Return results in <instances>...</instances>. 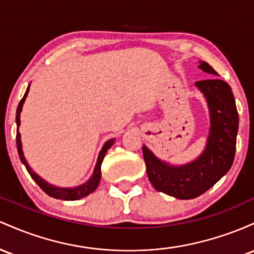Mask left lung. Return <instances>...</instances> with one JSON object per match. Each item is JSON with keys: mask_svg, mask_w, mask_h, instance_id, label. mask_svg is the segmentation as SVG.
Segmentation results:
<instances>
[{"mask_svg": "<svg viewBox=\"0 0 254 254\" xmlns=\"http://www.w3.org/2000/svg\"><path fill=\"white\" fill-rule=\"evenodd\" d=\"M199 68L210 74L217 72L203 61ZM196 87L206 97L211 118L206 149L198 159L182 167L163 163L142 146L149 180L156 190L178 199H193L211 189L234 161L239 114L232 89L226 81L210 78L195 82Z\"/></svg>", "mask_w": 254, "mask_h": 254, "instance_id": "1", "label": "left lung"}]
</instances>
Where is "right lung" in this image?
I'll return each instance as SVG.
<instances>
[{"mask_svg": "<svg viewBox=\"0 0 254 254\" xmlns=\"http://www.w3.org/2000/svg\"><path fill=\"white\" fill-rule=\"evenodd\" d=\"M27 92H28V87H27L26 92H25L24 97H22V99L20 101V103L18 105V109H16V126L18 127L20 126V113H21L22 104H24L25 98H26V96H27ZM113 142H114V139L107 141L104 144L103 149H102L101 153H99V157H98V161H97L95 172H93L92 178L90 179L89 182H86V184L76 187V189H59V187L51 186V185L48 184V182H45L43 179L39 178L36 173H33L32 169L28 167L26 159H25L24 153H22V150H21V140H20V134H19V132H16V146H18V153H19L20 161L25 164V167H26L27 172L31 175V178H32L33 180L37 182V185H38V186L41 187V189L44 190L48 195L53 196V198H56V199H62V200H76V199L84 198V196L89 195L90 193H92L93 190L97 189V186H98V184H99V180H101V175H102V173H101L102 162H103L105 153H107L108 149H110V146L113 145Z\"/></svg>", "mask_w": 254, "mask_h": 254, "instance_id": "obj_1", "label": "right lung"}]
</instances>
